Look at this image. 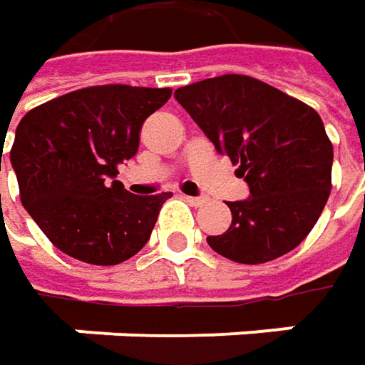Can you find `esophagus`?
Masks as SVG:
<instances>
[{
  "label": "esophagus",
  "instance_id": "1",
  "mask_svg": "<svg viewBox=\"0 0 365 365\" xmlns=\"http://www.w3.org/2000/svg\"><path fill=\"white\" fill-rule=\"evenodd\" d=\"M183 198L187 200L192 206H202V204H206V198H204V196H183Z\"/></svg>",
  "mask_w": 365,
  "mask_h": 365
}]
</instances>
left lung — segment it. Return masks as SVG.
<instances>
[{
	"label": "left lung",
	"instance_id": "8db88e82",
	"mask_svg": "<svg viewBox=\"0 0 365 365\" xmlns=\"http://www.w3.org/2000/svg\"><path fill=\"white\" fill-rule=\"evenodd\" d=\"M214 149L227 155L251 198L229 202L227 232L208 245L237 263L290 253L317 225L331 194L333 145L317 110L249 75H220L175 89Z\"/></svg>",
	"mask_w": 365,
	"mask_h": 365
}]
</instances>
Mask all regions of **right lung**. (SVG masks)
Here are the masks:
<instances>
[{
	"label": "right lung",
	"instance_id": "add662e5",
	"mask_svg": "<svg viewBox=\"0 0 365 365\" xmlns=\"http://www.w3.org/2000/svg\"><path fill=\"white\" fill-rule=\"evenodd\" d=\"M169 98V88L93 86L20 120L9 151L20 200L56 249L91 265H116L147 245L171 192L135 196L114 178L135 157L143 122Z\"/></svg>",
	"mask_w": 365,
	"mask_h": 365
}]
</instances>
